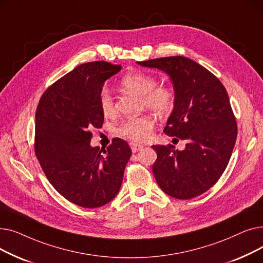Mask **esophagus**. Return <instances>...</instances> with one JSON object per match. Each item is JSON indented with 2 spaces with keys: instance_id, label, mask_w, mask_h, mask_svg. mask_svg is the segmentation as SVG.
Returning a JSON list of instances; mask_svg holds the SVG:
<instances>
[{
  "instance_id": "1",
  "label": "esophagus",
  "mask_w": 263,
  "mask_h": 263,
  "mask_svg": "<svg viewBox=\"0 0 263 263\" xmlns=\"http://www.w3.org/2000/svg\"><path fill=\"white\" fill-rule=\"evenodd\" d=\"M130 147H131V149H132V153H133V154L137 153V151H140V150L143 148L142 145L136 144V143H130Z\"/></svg>"
}]
</instances>
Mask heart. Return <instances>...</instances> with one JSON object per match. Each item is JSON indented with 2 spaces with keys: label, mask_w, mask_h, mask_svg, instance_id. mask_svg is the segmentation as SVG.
<instances>
[{
  "label": "heart",
  "mask_w": 263,
  "mask_h": 263,
  "mask_svg": "<svg viewBox=\"0 0 263 263\" xmlns=\"http://www.w3.org/2000/svg\"><path fill=\"white\" fill-rule=\"evenodd\" d=\"M120 85L128 91L142 96L143 106L153 109L159 115H167L175 107V89L171 85L158 84V79L153 74L132 72L121 79ZM99 103L104 116H113L115 114L116 106L113 97L110 96L108 90H101ZM154 128V117L145 114L122 121L116 132L123 139L134 143H143L149 139Z\"/></svg>",
  "instance_id": "b5f03b06"
}]
</instances>
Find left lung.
I'll return each mask as SVG.
<instances>
[{
    "label": "left lung",
    "mask_w": 263,
    "mask_h": 263,
    "mask_svg": "<svg viewBox=\"0 0 263 263\" xmlns=\"http://www.w3.org/2000/svg\"><path fill=\"white\" fill-rule=\"evenodd\" d=\"M166 72L176 103L164 133L186 141L184 150L154 145L153 166L161 190L177 199H191L211 189L226 170L238 126L224 85L212 72L184 57L137 62Z\"/></svg>",
    "instance_id": "left-lung-1"
}]
</instances>
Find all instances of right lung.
I'll return each mask as SVG.
<instances>
[{"mask_svg":"<svg viewBox=\"0 0 263 263\" xmlns=\"http://www.w3.org/2000/svg\"><path fill=\"white\" fill-rule=\"evenodd\" d=\"M120 69L103 61L82 64L48 87L36 109L34 148L40 166L62 196L83 208L102 206L118 194L132 155L118 137L106 149L90 146V130L104 120L99 95Z\"/></svg>","mask_w":263,"mask_h":263,"instance_id":"obj_1","label":"right lung"}]
</instances>
